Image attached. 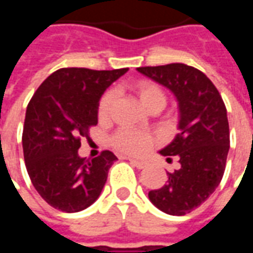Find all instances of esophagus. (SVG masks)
Masks as SVG:
<instances>
[{
    "mask_svg": "<svg viewBox=\"0 0 253 253\" xmlns=\"http://www.w3.org/2000/svg\"><path fill=\"white\" fill-rule=\"evenodd\" d=\"M130 161V164L134 165V167H137L138 169H143L145 167H146V163H143V161H138L135 159H127Z\"/></svg>",
    "mask_w": 253,
    "mask_h": 253,
    "instance_id": "34e87169",
    "label": "esophagus"
}]
</instances>
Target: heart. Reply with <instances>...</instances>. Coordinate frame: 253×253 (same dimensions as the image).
<instances>
[{
  "instance_id": "b5f03b06",
  "label": "heart",
  "mask_w": 253,
  "mask_h": 253,
  "mask_svg": "<svg viewBox=\"0 0 253 253\" xmlns=\"http://www.w3.org/2000/svg\"><path fill=\"white\" fill-rule=\"evenodd\" d=\"M132 89L137 93L138 99L141 100V103L149 111H161L167 105L168 97H167L165 90L154 81L143 80V81L134 84ZM115 100L116 93L112 89H108L101 94L99 104H97L99 121L105 122L110 119ZM154 141L156 139L150 132L139 131V130H134V128H128V127H122L119 130H116L110 139L112 148L116 149L118 152L131 154V156L145 154L153 146Z\"/></svg>"
}]
</instances>
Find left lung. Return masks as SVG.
<instances>
[{
    "mask_svg": "<svg viewBox=\"0 0 253 253\" xmlns=\"http://www.w3.org/2000/svg\"><path fill=\"white\" fill-rule=\"evenodd\" d=\"M138 72L164 85L179 101L180 132L160 153L180 169L168 172V183L149 191V199L161 211L184 215L199 207L222 180L229 152L226 107L205 73L184 63L138 67Z\"/></svg>",
    "mask_w": 253,
    "mask_h": 253,
    "instance_id": "left-lung-1",
    "label": "left lung"
}]
</instances>
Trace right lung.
Returning a JSON list of instances; mask_svg holds the SVG:
<instances>
[{
  "label": "right lung",
  "instance_id": "add662e5",
  "mask_svg": "<svg viewBox=\"0 0 253 253\" xmlns=\"http://www.w3.org/2000/svg\"><path fill=\"white\" fill-rule=\"evenodd\" d=\"M127 70L62 67L30 100L23 128L25 167L35 190L54 209L77 212L99 198L118 159L110 150L81 159L78 149L97 125L101 94Z\"/></svg>",
  "mask_w": 253,
  "mask_h": 253
}]
</instances>
